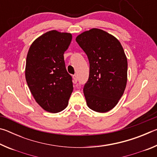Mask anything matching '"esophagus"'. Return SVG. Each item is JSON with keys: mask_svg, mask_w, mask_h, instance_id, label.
I'll use <instances>...</instances> for the list:
<instances>
[{"mask_svg": "<svg viewBox=\"0 0 157 157\" xmlns=\"http://www.w3.org/2000/svg\"><path fill=\"white\" fill-rule=\"evenodd\" d=\"M73 82L74 83H76L77 82H78V76L76 75H74L73 76Z\"/></svg>", "mask_w": 157, "mask_h": 157, "instance_id": "34e87169", "label": "esophagus"}]
</instances>
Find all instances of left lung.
Listing matches in <instances>:
<instances>
[{
	"label": "left lung",
	"mask_w": 157,
	"mask_h": 157,
	"mask_svg": "<svg viewBox=\"0 0 157 157\" xmlns=\"http://www.w3.org/2000/svg\"><path fill=\"white\" fill-rule=\"evenodd\" d=\"M75 40L89 61V77L83 89L86 105L97 112H107L118 104L126 87L123 48L115 36L98 28L84 32Z\"/></svg>",
	"instance_id": "obj_1"
}]
</instances>
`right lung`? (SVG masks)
I'll use <instances>...</instances> for the list:
<instances>
[{"instance_id": "right-lung-1", "label": "right lung", "mask_w": 157, "mask_h": 157, "mask_svg": "<svg viewBox=\"0 0 157 157\" xmlns=\"http://www.w3.org/2000/svg\"><path fill=\"white\" fill-rule=\"evenodd\" d=\"M71 40V33L51 30L36 39L28 50L26 82L36 102L50 113L64 109L73 92L63 57Z\"/></svg>"}]
</instances>
